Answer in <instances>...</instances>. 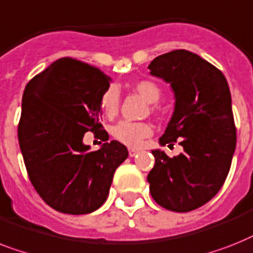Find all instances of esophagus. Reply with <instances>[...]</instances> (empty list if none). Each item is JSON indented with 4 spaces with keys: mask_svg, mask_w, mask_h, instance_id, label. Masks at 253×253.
Segmentation results:
<instances>
[{
    "mask_svg": "<svg viewBox=\"0 0 253 253\" xmlns=\"http://www.w3.org/2000/svg\"><path fill=\"white\" fill-rule=\"evenodd\" d=\"M137 149L136 148H128V155H130V157H133V156L137 155Z\"/></svg>",
    "mask_w": 253,
    "mask_h": 253,
    "instance_id": "34e87169",
    "label": "esophagus"
}]
</instances>
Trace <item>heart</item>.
<instances>
[{"label":"heart","instance_id":"b5f03b06","mask_svg":"<svg viewBox=\"0 0 253 253\" xmlns=\"http://www.w3.org/2000/svg\"><path fill=\"white\" fill-rule=\"evenodd\" d=\"M133 91L139 93L147 102H157L161 97V89L152 80H140L133 84ZM120 108V92L116 87H109L101 96V109L108 118H113ZM152 112L157 108L151 106ZM152 127L144 122H130L121 121L112 127V135L117 141L127 147H137L145 137L151 136Z\"/></svg>","mask_w":253,"mask_h":253}]
</instances>
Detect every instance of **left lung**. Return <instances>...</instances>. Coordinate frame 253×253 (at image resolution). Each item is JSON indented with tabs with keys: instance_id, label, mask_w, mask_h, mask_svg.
Wrapping results in <instances>:
<instances>
[{
	"instance_id": "8db88e82",
	"label": "left lung",
	"mask_w": 253,
	"mask_h": 253,
	"mask_svg": "<svg viewBox=\"0 0 253 253\" xmlns=\"http://www.w3.org/2000/svg\"><path fill=\"white\" fill-rule=\"evenodd\" d=\"M148 69L170 83L175 94L173 117L160 143L183 147L175 157L152 151L149 191L162 208L190 212L214 198L231 166L237 128L229 85L217 67L184 49L156 57Z\"/></svg>"
}]
</instances>
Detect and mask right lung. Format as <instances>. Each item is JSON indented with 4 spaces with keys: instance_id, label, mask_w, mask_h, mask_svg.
Listing matches in <instances>:
<instances>
[{
    "instance_id": "obj_1",
    "label": "right lung",
    "mask_w": 253,
    "mask_h": 253,
    "mask_svg": "<svg viewBox=\"0 0 253 253\" xmlns=\"http://www.w3.org/2000/svg\"><path fill=\"white\" fill-rule=\"evenodd\" d=\"M109 82L97 67L61 58L26 85L19 147L31 183L57 212L87 214L100 208L114 171L128 156L117 140L92 152L83 144L87 131L108 141L100 112Z\"/></svg>"
}]
</instances>
